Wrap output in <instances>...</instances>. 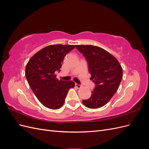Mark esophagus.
Returning <instances> with one entry per match:
<instances>
[{
    "label": "esophagus",
    "mask_w": 149,
    "mask_h": 149,
    "mask_svg": "<svg viewBox=\"0 0 149 149\" xmlns=\"http://www.w3.org/2000/svg\"><path fill=\"white\" fill-rule=\"evenodd\" d=\"M75 86L78 88H81V85L79 84H78V83H75Z\"/></svg>",
    "instance_id": "34e87169"
}]
</instances>
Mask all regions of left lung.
<instances>
[{
	"mask_svg": "<svg viewBox=\"0 0 149 149\" xmlns=\"http://www.w3.org/2000/svg\"><path fill=\"white\" fill-rule=\"evenodd\" d=\"M75 47L86 60L90 79L96 84L91 96L83 103L90 109H97L106 104L118 89L123 68L114 56L100 47L83 45Z\"/></svg>",
	"mask_w": 149,
	"mask_h": 149,
	"instance_id": "left-lung-1",
	"label": "left lung"
}]
</instances>
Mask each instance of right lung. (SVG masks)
<instances>
[{
	"instance_id": "1",
	"label": "right lung",
	"mask_w": 149,
	"mask_h": 149,
	"mask_svg": "<svg viewBox=\"0 0 149 149\" xmlns=\"http://www.w3.org/2000/svg\"><path fill=\"white\" fill-rule=\"evenodd\" d=\"M71 45H52L31 57L25 68V76L36 97L49 109H58L63 105L69 89L74 87L73 81L56 78L66 54L74 48Z\"/></svg>"
}]
</instances>
